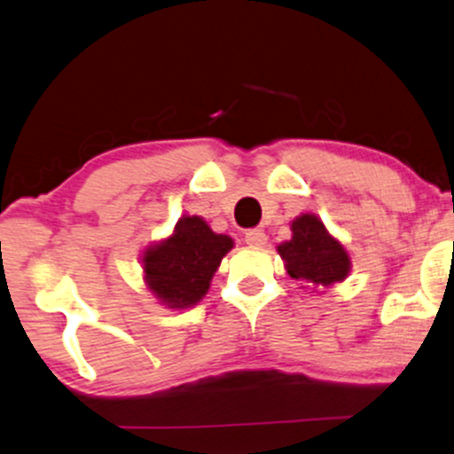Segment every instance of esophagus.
I'll use <instances>...</instances> for the list:
<instances>
[{
  "mask_svg": "<svg viewBox=\"0 0 454 454\" xmlns=\"http://www.w3.org/2000/svg\"><path fill=\"white\" fill-rule=\"evenodd\" d=\"M246 243L247 246H254V247H262L267 243V235L261 231V228H252V231L246 232Z\"/></svg>",
  "mask_w": 454,
  "mask_h": 454,
  "instance_id": "esophagus-1",
  "label": "esophagus"
}]
</instances>
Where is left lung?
Listing matches in <instances>:
<instances>
[{
	"label": "left lung",
	"instance_id": "1",
	"mask_svg": "<svg viewBox=\"0 0 454 454\" xmlns=\"http://www.w3.org/2000/svg\"><path fill=\"white\" fill-rule=\"evenodd\" d=\"M291 232L293 237L278 246V254L293 280L315 288H330L345 280L351 271L348 252L315 213H301L293 219Z\"/></svg>",
	"mask_w": 454,
	"mask_h": 454
}]
</instances>
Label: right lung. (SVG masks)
Returning a JSON list of instances; mask_svg holds the SVG:
<instances>
[{"label": "right lung", "mask_w": 454, "mask_h": 454, "mask_svg": "<svg viewBox=\"0 0 454 454\" xmlns=\"http://www.w3.org/2000/svg\"><path fill=\"white\" fill-rule=\"evenodd\" d=\"M235 247L228 235H217L198 215H183L172 235L142 254L144 282L161 306H196L208 293L219 262Z\"/></svg>", "instance_id": "obj_1"}]
</instances>
